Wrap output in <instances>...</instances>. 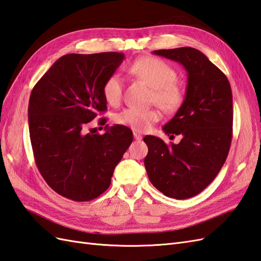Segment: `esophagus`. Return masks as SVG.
<instances>
[{
    "instance_id": "1",
    "label": "esophagus",
    "mask_w": 261,
    "mask_h": 261,
    "mask_svg": "<svg viewBox=\"0 0 261 261\" xmlns=\"http://www.w3.org/2000/svg\"><path fill=\"white\" fill-rule=\"evenodd\" d=\"M133 137H135L136 140H141V139H142V136L139 132H137V131L133 132Z\"/></svg>"
}]
</instances>
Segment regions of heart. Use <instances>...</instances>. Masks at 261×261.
Segmentation results:
<instances>
[{"label": "heart", "instance_id": "obj_1", "mask_svg": "<svg viewBox=\"0 0 261 261\" xmlns=\"http://www.w3.org/2000/svg\"><path fill=\"white\" fill-rule=\"evenodd\" d=\"M132 75L140 79L152 88L151 101L158 105L163 111L172 113L182 106L185 94L177 83V71L166 61L154 57H142L133 61L128 68ZM123 81L117 73L109 75L103 83L102 94L111 106H117L122 98ZM160 119L156 109L141 110L137 108H125L116 116V122L138 132L149 130Z\"/></svg>", "mask_w": 261, "mask_h": 261}]
</instances>
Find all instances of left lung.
Here are the masks:
<instances>
[{
	"label": "left lung",
	"instance_id": "obj_1",
	"mask_svg": "<svg viewBox=\"0 0 261 261\" xmlns=\"http://www.w3.org/2000/svg\"><path fill=\"white\" fill-rule=\"evenodd\" d=\"M180 63L187 71L182 106L163 126L166 135L181 136L178 144L144 137L148 177L163 195L188 199L207 188L219 173L232 138V92L227 76L193 47L153 51Z\"/></svg>",
	"mask_w": 261,
	"mask_h": 261
}]
</instances>
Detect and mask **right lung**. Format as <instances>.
Wrapping results in <instances>:
<instances>
[{"label":"right lung","instance_id":"add662e5","mask_svg":"<svg viewBox=\"0 0 261 261\" xmlns=\"http://www.w3.org/2000/svg\"><path fill=\"white\" fill-rule=\"evenodd\" d=\"M124 60L123 53L66 54L35 84L29 101V130L36 167L59 195L89 201L105 192L132 142L124 125H87L107 110L102 87ZM106 124V119H100Z\"/></svg>","mask_w":261,"mask_h":261}]
</instances>
